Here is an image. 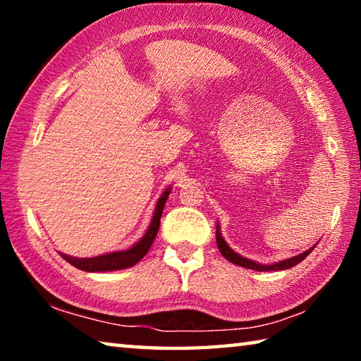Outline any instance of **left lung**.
<instances>
[{"label":"left lung","instance_id":"8db88e82","mask_svg":"<svg viewBox=\"0 0 361 361\" xmlns=\"http://www.w3.org/2000/svg\"><path fill=\"white\" fill-rule=\"evenodd\" d=\"M216 243H218L219 252H221V255L224 256V258L228 259V261H231L232 264L252 269V271H259V272H264V271H285V269H290L293 266L299 264V262H301L304 258H307V255L315 248V245H314V247H310L307 252L293 256V258H288V259L274 262V264H259V262L252 261V259H248V258H243V256H240L239 253H235L234 250H232L228 245V243H226V240L223 239L221 231H219V224H216Z\"/></svg>","mask_w":361,"mask_h":361}]
</instances>
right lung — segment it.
<instances>
[{"label":"right lung","mask_w":361,"mask_h":361,"mask_svg":"<svg viewBox=\"0 0 361 361\" xmlns=\"http://www.w3.org/2000/svg\"><path fill=\"white\" fill-rule=\"evenodd\" d=\"M169 194H170V188L166 189L161 197H159L157 205L154 209V215H152V219L149 223V228L146 229L145 235L133 247L127 248V250H119V252H111V253H105L100 256H94V258H75V256H70L65 253H62V258L65 261H68L71 266L81 269V271H85V272L119 271V269L135 266L137 262L142 259L146 253H148V250L151 248L152 242H154V239H156L159 224H161L162 210H164V205H166V202H167Z\"/></svg>","instance_id":"1"}]
</instances>
